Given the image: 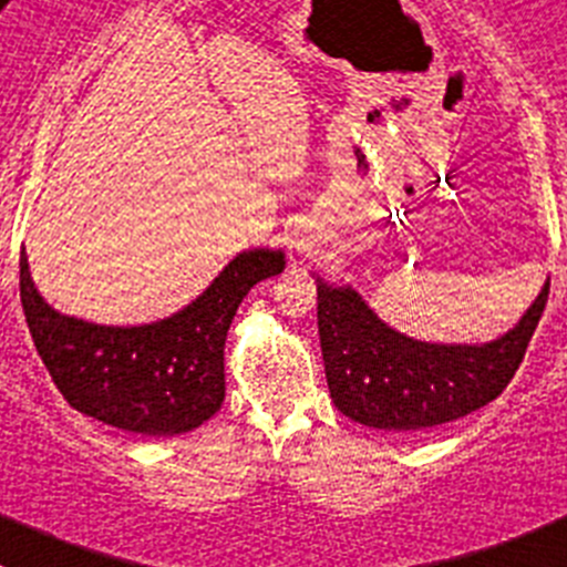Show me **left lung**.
Here are the masks:
<instances>
[{
    "label": "left lung",
    "mask_w": 567,
    "mask_h": 567,
    "mask_svg": "<svg viewBox=\"0 0 567 567\" xmlns=\"http://www.w3.org/2000/svg\"><path fill=\"white\" fill-rule=\"evenodd\" d=\"M548 288L488 344H430L398 333L353 288L319 282V339L330 398L384 432H426L481 410L506 390L539 324Z\"/></svg>",
    "instance_id": "1"
}]
</instances>
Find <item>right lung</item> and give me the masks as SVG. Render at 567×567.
Wrapping results in <instances>:
<instances>
[{"label": "right lung", "mask_w": 567, "mask_h": 567, "mask_svg": "<svg viewBox=\"0 0 567 567\" xmlns=\"http://www.w3.org/2000/svg\"><path fill=\"white\" fill-rule=\"evenodd\" d=\"M285 268L282 251L251 248L175 316L141 328H106L44 302L28 257L19 296L33 344L73 410L115 430L172 437L197 430L226 398V336L248 290Z\"/></svg>", "instance_id": "add662e5"}]
</instances>
